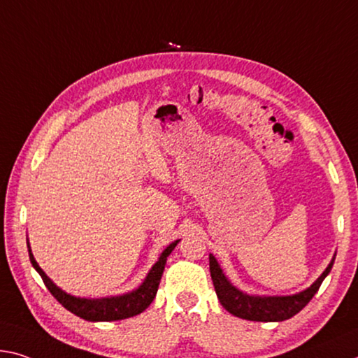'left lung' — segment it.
Listing matches in <instances>:
<instances>
[{"mask_svg":"<svg viewBox=\"0 0 358 358\" xmlns=\"http://www.w3.org/2000/svg\"><path fill=\"white\" fill-rule=\"evenodd\" d=\"M208 259L210 275H212L215 292H217L221 306L229 314L253 322H282L296 315L304 306H308L312 296L319 292L322 282L328 275V272L331 271L334 261L333 259L328 264L323 274L312 283L308 290L301 293L292 294V296H250V294L242 293L234 285H231V282L224 277L213 255H210Z\"/></svg>","mask_w":358,"mask_h":358,"instance_id":"left-lung-1","label":"left lung"}]
</instances>
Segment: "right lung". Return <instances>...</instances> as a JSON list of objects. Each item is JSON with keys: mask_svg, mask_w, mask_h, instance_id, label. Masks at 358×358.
Wrapping results in <instances>:
<instances>
[{"mask_svg": "<svg viewBox=\"0 0 358 358\" xmlns=\"http://www.w3.org/2000/svg\"><path fill=\"white\" fill-rule=\"evenodd\" d=\"M180 241H175L170 243V245L162 252L161 258H159L157 263L152 266V269L148 272L145 282L134 290L132 293L122 294V296H115V298H101V299H86V298H75L71 294H66L62 292L59 287L54 285L52 280L44 274V271L39 268L38 263L33 258L30 245H28V253H30V261L33 268L38 271V274L41 275L44 285L48 287V290L52 293V296L59 301L65 309H68L71 314L81 317L84 320L89 322H113V320H122L129 319V317H134L143 312L155 299L159 282H161L164 268H166L167 257Z\"/></svg>", "mask_w": 358, "mask_h": 358, "instance_id": "add662e5", "label": "right lung"}]
</instances>
